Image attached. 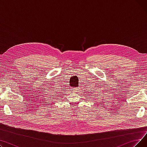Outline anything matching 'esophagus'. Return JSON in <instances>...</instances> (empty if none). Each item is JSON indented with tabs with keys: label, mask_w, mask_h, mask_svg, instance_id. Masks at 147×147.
I'll return each mask as SVG.
<instances>
[{
	"label": "esophagus",
	"mask_w": 147,
	"mask_h": 147,
	"mask_svg": "<svg viewBox=\"0 0 147 147\" xmlns=\"http://www.w3.org/2000/svg\"><path fill=\"white\" fill-rule=\"evenodd\" d=\"M73 89H76V88H73Z\"/></svg>",
	"instance_id": "34e87169"
}]
</instances>
